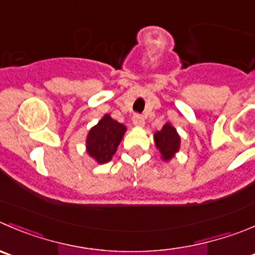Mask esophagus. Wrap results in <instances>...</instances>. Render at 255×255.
<instances>
[{"label": "esophagus", "mask_w": 255, "mask_h": 255, "mask_svg": "<svg viewBox=\"0 0 255 255\" xmlns=\"http://www.w3.org/2000/svg\"><path fill=\"white\" fill-rule=\"evenodd\" d=\"M132 121L135 126H138V127H143V126H144V117H143L142 115H138V113H135V115L133 116Z\"/></svg>", "instance_id": "obj_1"}]
</instances>
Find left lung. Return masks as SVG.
I'll return each instance as SVG.
<instances>
[{"mask_svg":"<svg viewBox=\"0 0 255 255\" xmlns=\"http://www.w3.org/2000/svg\"><path fill=\"white\" fill-rule=\"evenodd\" d=\"M154 140L155 145L159 149L162 158L164 160H169L170 158H173L174 153H177L178 149H179L180 138L175 128H173L169 123H167L162 128V130L155 133Z\"/></svg>","mask_w":255,"mask_h":255,"instance_id":"1","label":"left lung"}]
</instances>
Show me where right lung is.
Returning a JSON list of instances; mask_svg holds the SVG:
<instances>
[{
	"label": "right lung",
	"instance_id": "add662e5",
	"mask_svg": "<svg viewBox=\"0 0 255 255\" xmlns=\"http://www.w3.org/2000/svg\"><path fill=\"white\" fill-rule=\"evenodd\" d=\"M125 132L126 127L122 123H118L111 118L110 115H106L88 133V154L98 163L110 162L117 150Z\"/></svg>",
	"mask_w": 255,
	"mask_h": 255
}]
</instances>
